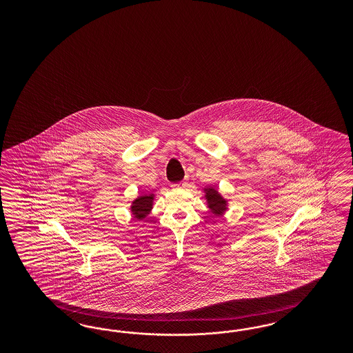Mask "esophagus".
Masks as SVG:
<instances>
[{
    "mask_svg": "<svg viewBox=\"0 0 353 353\" xmlns=\"http://www.w3.org/2000/svg\"><path fill=\"white\" fill-rule=\"evenodd\" d=\"M186 185V181H181L180 183H174V185H172L174 189H179V188H182V186H185Z\"/></svg>",
    "mask_w": 353,
    "mask_h": 353,
    "instance_id": "1",
    "label": "esophagus"
}]
</instances>
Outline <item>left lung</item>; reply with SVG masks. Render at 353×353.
Listing matches in <instances>:
<instances>
[{
  "label": "left lung",
  "mask_w": 353,
  "mask_h": 353,
  "mask_svg": "<svg viewBox=\"0 0 353 353\" xmlns=\"http://www.w3.org/2000/svg\"><path fill=\"white\" fill-rule=\"evenodd\" d=\"M204 199L207 201V207L214 216H223L228 210V201L214 189V186H205L203 189Z\"/></svg>",
  "instance_id": "obj_1"
}]
</instances>
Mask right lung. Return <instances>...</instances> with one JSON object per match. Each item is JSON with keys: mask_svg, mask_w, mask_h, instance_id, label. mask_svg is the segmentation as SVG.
<instances>
[{"mask_svg": "<svg viewBox=\"0 0 353 353\" xmlns=\"http://www.w3.org/2000/svg\"><path fill=\"white\" fill-rule=\"evenodd\" d=\"M155 195L152 192L149 194H141L132 204H130V214L136 220H143L151 212L154 205Z\"/></svg>", "mask_w": 353, "mask_h": 353, "instance_id": "obj_1", "label": "right lung"}]
</instances>
